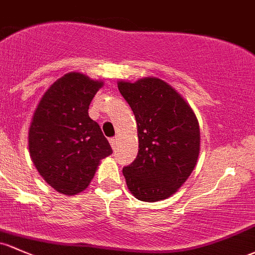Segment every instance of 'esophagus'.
Here are the masks:
<instances>
[{"instance_id": "obj_1", "label": "esophagus", "mask_w": 255, "mask_h": 255, "mask_svg": "<svg viewBox=\"0 0 255 255\" xmlns=\"http://www.w3.org/2000/svg\"><path fill=\"white\" fill-rule=\"evenodd\" d=\"M109 142H111V146L113 147V149L117 147V143H118V138L117 137H111L109 138Z\"/></svg>"}]
</instances>
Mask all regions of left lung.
Returning a JSON list of instances; mask_svg holds the SVG:
<instances>
[{"mask_svg":"<svg viewBox=\"0 0 255 255\" xmlns=\"http://www.w3.org/2000/svg\"><path fill=\"white\" fill-rule=\"evenodd\" d=\"M135 114L136 159L123 168L130 192L144 202L170 197L187 180L199 153V127L191 107L157 78L118 84Z\"/></svg>","mask_w":255,"mask_h":255,"instance_id":"8db88e82","label":"left lung"}]
</instances>
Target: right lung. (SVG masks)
Here are the masks:
<instances>
[{
  "mask_svg": "<svg viewBox=\"0 0 255 255\" xmlns=\"http://www.w3.org/2000/svg\"><path fill=\"white\" fill-rule=\"evenodd\" d=\"M103 83L80 73L65 74L41 98L29 130L32 163L63 194L84 191L100 160L113 153L89 106Z\"/></svg>",
  "mask_w": 255,
  "mask_h": 255,
  "instance_id": "add662e5",
  "label": "right lung"
}]
</instances>
